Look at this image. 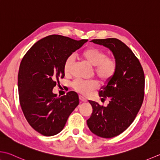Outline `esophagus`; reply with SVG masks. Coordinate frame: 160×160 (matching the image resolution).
Wrapping results in <instances>:
<instances>
[{"mask_svg":"<svg viewBox=\"0 0 160 160\" xmlns=\"http://www.w3.org/2000/svg\"><path fill=\"white\" fill-rule=\"evenodd\" d=\"M79 98H80V101L81 102H87V100L82 96H79Z\"/></svg>","mask_w":160,"mask_h":160,"instance_id":"obj_1","label":"esophagus"}]
</instances>
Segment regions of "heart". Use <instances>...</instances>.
Listing matches in <instances>:
<instances>
[{
	"label": "heart",
	"instance_id": "b5f03b06",
	"mask_svg": "<svg viewBox=\"0 0 160 160\" xmlns=\"http://www.w3.org/2000/svg\"><path fill=\"white\" fill-rule=\"evenodd\" d=\"M81 57L93 66L94 74L102 82H107L112 79L117 71L118 62L112 56H107V53L95 47H89L81 52ZM73 62V56L70 55L66 59L64 64V73L69 75ZM98 82L94 80H84L76 79L73 81V87L77 92L87 95L94 90Z\"/></svg>",
	"mask_w": 160,
	"mask_h": 160
}]
</instances>
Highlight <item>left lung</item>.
I'll list each match as a JSON object with an SVG mask.
<instances>
[{
    "label": "left lung",
    "mask_w": 160,
    "mask_h": 160,
    "mask_svg": "<svg viewBox=\"0 0 160 160\" xmlns=\"http://www.w3.org/2000/svg\"><path fill=\"white\" fill-rule=\"evenodd\" d=\"M113 52L117 71L99 91L102 100L109 99L107 107L89 101L93 112L87 121L89 130L102 138H112L126 130L134 121L144 96L145 78L143 68L133 52L118 39H93Z\"/></svg>",
    "instance_id": "left-lung-1"
}]
</instances>
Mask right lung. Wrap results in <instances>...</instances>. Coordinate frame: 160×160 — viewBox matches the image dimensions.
<instances>
[{"instance_id":"add662e5","label":"right lung","mask_w":160,"mask_h":160,"mask_svg":"<svg viewBox=\"0 0 160 160\" xmlns=\"http://www.w3.org/2000/svg\"><path fill=\"white\" fill-rule=\"evenodd\" d=\"M87 41L49 35L34 43L22 59L18 74L20 105L28 123L43 135L61 132L79 104L76 92L59 98L52 89L64 77L66 59Z\"/></svg>"}]
</instances>
